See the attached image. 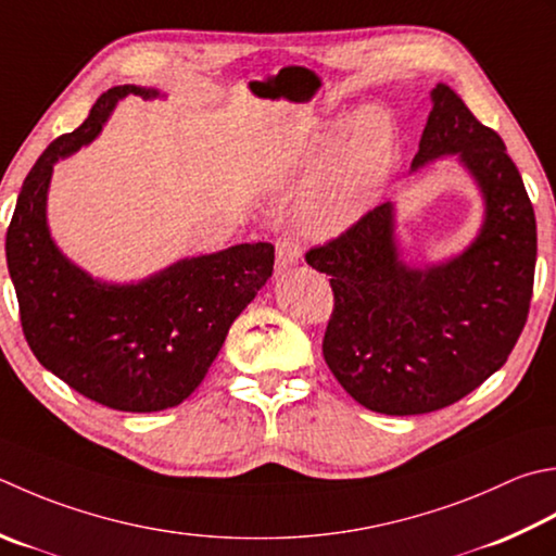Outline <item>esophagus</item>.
<instances>
[{
	"label": "esophagus",
	"mask_w": 556,
	"mask_h": 556,
	"mask_svg": "<svg viewBox=\"0 0 556 556\" xmlns=\"http://www.w3.org/2000/svg\"><path fill=\"white\" fill-rule=\"evenodd\" d=\"M299 260H301V253L296 243L289 241V238L277 241V267H275L277 275H285V271L296 267Z\"/></svg>",
	"instance_id": "1"
}]
</instances>
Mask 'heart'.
<instances>
[{
    "instance_id": "obj_1",
    "label": "heart",
    "mask_w": 556,
    "mask_h": 556,
    "mask_svg": "<svg viewBox=\"0 0 556 556\" xmlns=\"http://www.w3.org/2000/svg\"><path fill=\"white\" fill-rule=\"evenodd\" d=\"M393 159V117L380 105H362L350 117L325 123L306 151L277 173L275 185L301 200L299 233L311 243H330L371 212Z\"/></svg>"
}]
</instances>
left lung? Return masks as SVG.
I'll use <instances>...</instances> for the list:
<instances>
[{"instance_id": "obj_1", "label": "left lung", "mask_w": 556, "mask_h": 556, "mask_svg": "<svg viewBox=\"0 0 556 556\" xmlns=\"http://www.w3.org/2000/svg\"><path fill=\"white\" fill-rule=\"evenodd\" d=\"M445 156L482 200L480 228L458 253L412 265L397 204L386 202L306 255L334 291L325 362L380 415H427L472 393L506 364L528 320L538 226L523 178L502 137L439 84L409 173Z\"/></svg>"}]
</instances>
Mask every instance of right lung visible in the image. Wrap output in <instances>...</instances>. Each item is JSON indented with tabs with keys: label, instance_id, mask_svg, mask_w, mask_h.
I'll return each mask as SVG.
<instances>
[{
	"label": "right lung",
	"instance_id": "obj_1",
	"mask_svg": "<svg viewBox=\"0 0 556 556\" xmlns=\"http://www.w3.org/2000/svg\"><path fill=\"white\" fill-rule=\"evenodd\" d=\"M129 96L166 93L115 86L98 98L81 127L42 151L11 216L7 267L26 342L50 374L98 405L161 412L202 383L231 323L271 277L275 245L238 243L180 257L129 281L93 277L62 253L48 224L54 163L89 147Z\"/></svg>",
	"mask_w": 556,
	"mask_h": 556
}]
</instances>
